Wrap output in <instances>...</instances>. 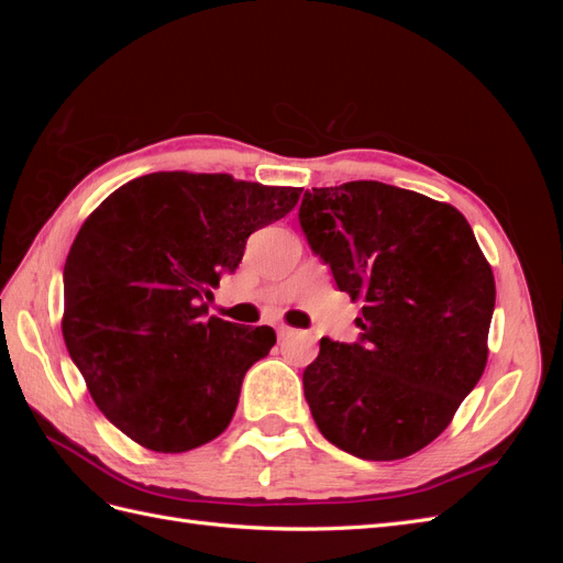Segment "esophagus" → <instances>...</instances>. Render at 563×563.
I'll return each mask as SVG.
<instances>
[{
	"label": "esophagus",
	"instance_id": "obj_1",
	"mask_svg": "<svg viewBox=\"0 0 563 563\" xmlns=\"http://www.w3.org/2000/svg\"><path fill=\"white\" fill-rule=\"evenodd\" d=\"M296 331L291 329V327H284V323H279V327H277V335L284 340V338H288V335H294Z\"/></svg>",
	"mask_w": 563,
	"mask_h": 563
}]
</instances>
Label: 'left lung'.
Returning <instances> with one entry per match:
<instances>
[{"label":"left lung","mask_w":563,"mask_h":563,"mask_svg":"<svg viewBox=\"0 0 563 563\" xmlns=\"http://www.w3.org/2000/svg\"><path fill=\"white\" fill-rule=\"evenodd\" d=\"M298 220L340 291L362 300L356 343L321 338L305 368L319 432L362 460H399L449 428L479 383L496 282L465 216L378 180L312 187Z\"/></svg>","instance_id":"8db88e82"}]
</instances>
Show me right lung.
<instances>
[{
	"label": "right lung",
	"instance_id": "obj_1",
	"mask_svg": "<svg viewBox=\"0 0 563 563\" xmlns=\"http://www.w3.org/2000/svg\"><path fill=\"white\" fill-rule=\"evenodd\" d=\"M300 187L228 174H147L81 225L63 269V338L96 406L157 453L223 432L246 371L277 343L269 327L209 317L246 240L291 211Z\"/></svg>",
	"mask_w": 563,
	"mask_h": 563
}]
</instances>
